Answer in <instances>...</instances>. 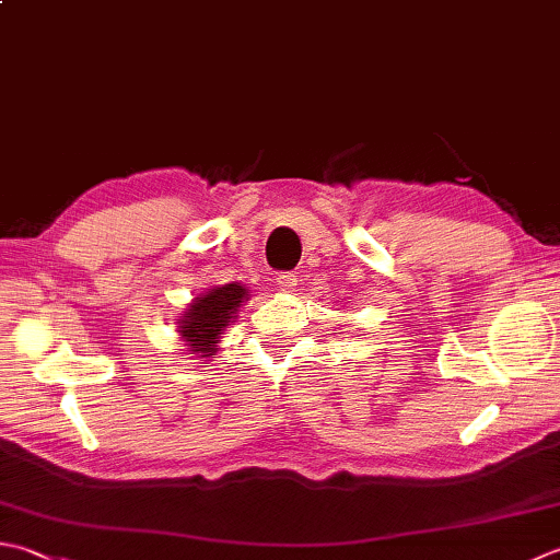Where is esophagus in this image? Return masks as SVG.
Masks as SVG:
<instances>
[{
	"label": "esophagus",
	"mask_w": 560,
	"mask_h": 560,
	"mask_svg": "<svg viewBox=\"0 0 560 560\" xmlns=\"http://www.w3.org/2000/svg\"><path fill=\"white\" fill-rule=\"evenodd\" d=\"M277 283H279L281 291H293L295 283H299V279H295L291 271H281L279 277H277Z\"/></svg>",
	"instance_id": "esophagus-1"
}]
</instances>
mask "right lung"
Listing matches in <instances>:
<instances>
[{"mask_svg":"<svg viewBox=\"0 0 560 560\" xmlns=\"http://www.w3.org/2000/svg\"><path fill=\"white\" fill-rule=\"evenodd\" d=\"M245 299L247 291L237 287V283L215 287L201 295V299H196L179 325V332L189 342L191 352L211 357L218 347V337L223 335V327L230 320H235V311L243 305Z\"/></svg>","mask_w":560,"mask_h":560,"instance_id":"obj_1","label":"right lung"}]
</instances>
